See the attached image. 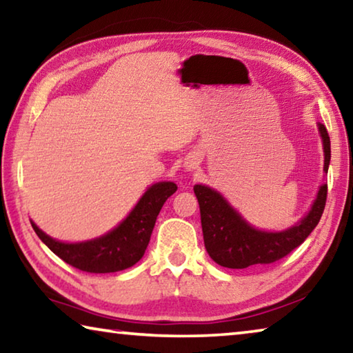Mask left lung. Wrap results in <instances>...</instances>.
Returning a JSON list of instances; mask_svg holds the SVG:
<instances>
[{
	"instance_id": "obj_1",
	"label": "left lung",
	"mask_w": 353,
	"mask_h": 353,
	"mask_svg": "<svg viewBox=\"0 0 353 353\" xmlns=\"http://www.w3.org/2000/svg\"><path fill=\"white\" fill-rule=\"evenodd\" d=\"M324 145V171L330 165V137L324 124H318ZM199 202L204 244L212 260L230 270H244L252 265H270L288 255L305 241L318 225L327 201V183H322L312 210L301 223L282 232H265L246 219L218 191L205 185H194Z\"/></svg>"
}]
</instances>
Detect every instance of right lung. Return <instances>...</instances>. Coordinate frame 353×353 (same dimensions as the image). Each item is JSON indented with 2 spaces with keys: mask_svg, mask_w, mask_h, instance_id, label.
<instances>
[{
  "mask_svg": "<svg viewBox=\"0 0 353 353\" xmlns=\"http://www.w3.org/2000/svg\"><path fill=\"white\" fill-rule=\"evenodd\" d=\"M177 185L172 182H159L151 185L141 196L139 204L128 214V218L109 234L97 240L83 243H61L41 232L32 221V229L39 238L57 256L76 270L107 274L128 270L143 255L151 240L152 229L165 201L174 194Z\"/></svg>",
  "mask_w": 353,
  "mask_h": 353,
  "instance_id": "add662e5",
  "label": "right lung"
}]
</instances>
